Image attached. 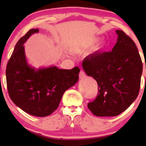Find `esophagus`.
Instances as JSON below:
<instances>
[{
    "instance_id": "esophagus-1",
    "label": "esophagus",
    "mask_w": 146,
    "mask_h": 146,
    "mask_svg": "<svg viewBox=\"0 0 146 146\" xmlns=\"http://www.w3.org/2000/svg\"><path fill=\"white\" fill-rule=\"evenodd\" d=\"M85 76H86L85 72L82 70H80V73H79L80 78H84Z\"/></svg>"
}]
</instances>
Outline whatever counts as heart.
<instances>
[{
    "instance_id": "obj_1",
    "label": "heart",
    "mask_w": 146,
    "mask_h": 146,
    "mask_svg": "<svg viewBox=\"0 0 146 146\" xmlns=\"http://www.w3.org/2000/svg\"><path fill=\"white\" fill-rule=\"evenodd\" d=\"M98 41V39H92V40H89L88 42H87L86 43H85L82 46V47L81 50H85V49H87L88 48H90L92 46L95 44V43L96 42Z\"/></svg>"
}]
</instances>
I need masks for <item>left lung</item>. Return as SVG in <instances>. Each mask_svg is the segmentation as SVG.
<instances>
[{"label":"left lung","mask_w":146,"mask_h":146,"mask_svg":"<svg viewBox=\"0 0 146 146\" xmlns=\"http://www.w3.org/2000/svg\"><path fill=\"white\" fill-rule=\"evenodd\" d=\"M117 42L110 52H95L82 62L86 74L96 80L98 94L88 104L96 116H116L129 107L138 96L143 64L134 42L116 30Z\"/></svg>","instance_id":"8db88e82"}]
</instances>
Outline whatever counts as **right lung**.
<instances>
[{"mask_svg":"<svg viewBox=\"0 0 146 146\" xmlns=\"http://www.w3.org/2000/svg\"><path fill=\"white\" fill-rule=\"evenodd\" d=\"M38 29H31L19 39L7 66V89L12 101L37 117L50 115L58 108L65 91L77 82L80 69L56 66L36 70L27 64L24 43Z\"/></svg>","mask_w":146,"mask_h":146,"instance_id":"1","label":"right lung"}]
</instances>
